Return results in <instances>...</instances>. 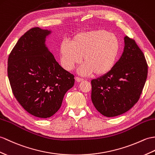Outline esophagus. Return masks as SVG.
<instances>
[{"instance_id":"obj_1","label":"esophagus","mask_w":155,"mask_h":155,"mask_svg":"<svg viewBox=\"0 0 155 155\" xmlns=\"http://www.w3.org/2000/svg\"><path fill=\"white\" fill-rule=\"evenodd\" d=\"M75 80L77 81V82H80L83 81L84 79L83 78H79V77H76V78H75Z\"/></svg>"}]
</instances>
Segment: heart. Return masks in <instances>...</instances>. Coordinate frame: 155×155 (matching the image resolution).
<instances>
[{
  "label": "heart",
  "instance_id": "heart-1",
  "mask_svg": "<svg viewBox=\"0 0 155 155\" xmlns=\"http://www.w3.org/2000/svg\"><path fill=\"white\" fill-rule=\"evenodd\" d=\"M120 50V42L116 35L97 30L77 34L71 44L63 41L60 55L63 67L67 71L73 70L82 57L84 63L79 67V74L103 75L114 66Z\"/></svg>",
  "mask_w": 155,
  "mask_h": 155
}]
</instances>
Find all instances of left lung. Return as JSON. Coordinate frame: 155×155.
<instances>
[{
  "instance_id": "left-lung-1",
  "label": "left lung",
  "mask_w": 155,
  "mask_h": 155,
  "mask_svg": "<svg viewBox=\"0 0 155 155\" xmlns=\"http://www.w3.org/2000/svg\"><path fill=\"white\" fill-rule=\"evenodd\" d=\"M121 58L108 73L91 81V99L96 109L106 117L120 116L137 102L145 86L148 67L134 40L124 38Z\"/></svg>"
}]
</instances>
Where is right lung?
<instances>
[{
  "mask_svg": "<svg viewBox=\"0 0 155 155\" xmlns=\"http://www.w3.org/2000/svg\"><path fill=\"white\" fill-rule=\"evenodd\" d=\"M53 31L35 27L21 36L8 59V77L15 98L29 114L40 118L53 116L74 75L56 61L45 44Z\"/></svg>",
  "mask_w": 155,
  "mask_h": 155,
  "instance_id": "right-lung-1",
  "label": "right lung"
}]
</instances>
